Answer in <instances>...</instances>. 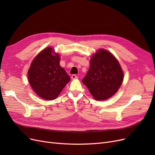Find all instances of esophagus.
<instances>
[{
	"label": "esophagus",
	"mask_w": 155,
	"mask_h": 155,
	"mask_svg": "<svg viewBox=\"0 0 155 155\" xmlns=\"http://www.w3.org/2000/svg\"><path fill=\"white\" fill-rule=\"evenodd\" d=\"M78 77L76 76V75H75V74H73V75H72V76H71V78H72V79H77Z\"/></svg>",
	"instance_id": "esophagus-1"
}]
</instances>
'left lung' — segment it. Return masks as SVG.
<instances>
[{
    "mask_svg": "<svg viewBox=\"0 0 155 155\" xmlns=\"http://www.w3.org/2000/svg\"><path fill=\"white\" fill-rule=\"evenodd\" d=\"M124 80L118 61L110 51L100 49L90 61V67L82 82L96 100H105L115 94Z\"/></svg>",
    "mask_w": 155,
    "mask_h": 155,
    "instance_id": "left-lung-1",
    "label": "left lung"
}]
</instances>
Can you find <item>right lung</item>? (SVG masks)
<instances>
[{
  "label": "right lung",
  "instance_id": "right-lung-1",
  "mask_svg": "<svg viewBox=\"0 0 155 155\" xmlns=\"http://www.w3.org/2000/svg\"><path fill=\"white\" fill-rule=\"evenodd\" d=\"M59 61V54L47 47L38 54L30 65L28 72L29 83L43 99L55 100L70 80Z\"/></svg>",
  "mask_w": 155,
  "mask_h": 155
}]
</instances>
